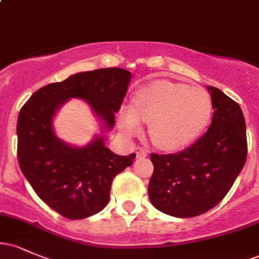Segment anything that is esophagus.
<instances>
[{"instance_id": "esophagus-1", "label": "esophagus", "mask_w": 259, "mask_h": 259, "mask_svg": "<svg viewBox=\"0 0 259 259\" xmlns=\"http://www.w3.org/2000/svg\"><path fill=\"white\" fill-rule=\"evenodd\" d=\"M148 156V150L142 147H138L136 148V157L138 158H145V157Z\"/></svg>"}]
</instances>
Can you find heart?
<instances>
[{
	"label": "heart",
	"instance_id": "heart-1",
	"mask_svg": "<svg viewBox=\"0 0 259 259\" xmlns=\"http://www.w3.org/2000/svg\"><path fill=\"white\" fill-rule=\"evenodd\" d=\"M210 114L212 101L203 89L159 79L140 89L132 107H121L118 126L124 136L133 138L141 132V120L146 121L153 144L175 151L200 136Z\"/></svg>",
	"mask_w": 259,
	"mask_h": 259
}]
</instances>
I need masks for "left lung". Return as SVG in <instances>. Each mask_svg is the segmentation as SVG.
Returning a JSON list of instances; mask_svg holds the SVG:
<instances>
[{
    "label": "left lung",
    "mask_w": 259,
    "mask_h": 259,
    "mask_svg": "<svg viewBox=\"0 0 259 259\" xmlns=\"http://www.w3.org/2000/svg\"><path fill=\"white\" fill-rule=\"evenodd\" d=\"M212 123L194 145L178 153H151L153 174L148 197L157 209L177 218L201 215L221 202L247 157L246 124L240 106L207 86Z\"/></svg>",
    "instance_id": "1"
}]
</instances>
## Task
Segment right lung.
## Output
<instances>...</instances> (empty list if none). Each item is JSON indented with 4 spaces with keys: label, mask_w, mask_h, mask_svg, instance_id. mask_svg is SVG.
Instances as JSON below:
<instances>
[{
    "label": "right lung",
    "mask_w": 259,
    "mask_h": 259,
    "mask_svg": "<svg viewBox=\"0 0 259 259\" xmlns=\"http://www.w3.org/2000/svg\"><path fill=\"white\" fill-rule=\"evenodd\" d=\"M132 79L121 68L70 75L38 89L18 115V162L26 180L47 206L68 219H84L107 206L112 181L133 164L135 153L119 156L105 146V135L82 147L65 144L53 132L56 113L67 101L88 102L111 130Z\"/></svg>",
    "instance_id": "obj_1"
}]
</instances>
